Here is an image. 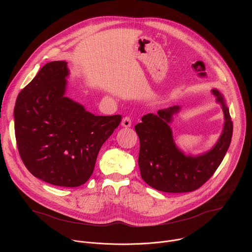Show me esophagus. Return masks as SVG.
I'll list each match as a JSON object with an SVG mask.
<instances>
[{"label":"esophagus","instance_id":"obj_1","mask_svg":"<svg viewBox=\"0 0 252 252\" xmlns=\"http://www.w3.org/2000/svg\"><path fill=\"white\" fill-rule=\"evenodd\" d=\"M122 126L125 127H129L131 126V119L128 116L125 117L122 121Z\"/></svg>","mask_w":252,"mask_h":252}]
</instances>
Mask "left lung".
Here are the masks:
<instances>
[{
	"instance_id": "1",
	"label": "left lung",
	"mask_w": 252,
	"mask_h": 252,
	"mask_svg": "<svg viewBox=\"0 0 252 252\" xmlns=\"http://www.w3.org/2000/svg\"><path fill=\"white\" fill-rule=\"evenodd\" d=\"M222 104L225 124L223 132L208 153L192 158L179 152L172 139L168 123L178 106L148 114L134 126L139 137L138 166L140 175L150 187L164 192H190L203 186L221 163L231 141L233 124L222 95L213 90Z\"/></svg>"
}]
</instances>
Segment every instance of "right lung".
<instances>
[{"label": "right lung", "instance_id": "1", "mask_svg": "<svg viewBox=\"0 0 252 252\" xmlns=\"http://www.w3.org/2000/svg\"><path fill=\"white\" fill-rule=\"evenodd\" d=\"M67 74L64 61L48 63L20 92L15 134L20 157L33 176L75 188L93 174L98 152L122 116H94L64 96Z\"/></svg>", "mask_w": 252, "mask_h": 252}]
</instances>
